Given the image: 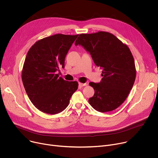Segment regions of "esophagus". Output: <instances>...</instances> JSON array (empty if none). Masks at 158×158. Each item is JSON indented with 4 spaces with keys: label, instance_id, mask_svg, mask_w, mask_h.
<instances>
[{
    "label": "esophagus",
    "instance_id": "1",
    "mask_svg": "<svg viewBox=\"0 0 158 158\" xmlns=\"http://www.w3.org/2000/svg\"><path fill=\"white\" fill-rule=\"evenodd\" d=\"M87 84L86 83H81V82H79V87H83V86H85Z\"/></svg>",
    "mask_w": 158,
    "mask_h": 158
}]
</instances>
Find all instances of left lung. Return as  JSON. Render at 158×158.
Masks as SVG:
<instances>
[{"instance_id":"left-lung-1","label":"left lung","mask_w":158,"mask_h":158,"mask_svg":"<svg viewBox=\"0 0 158 158\" xmlns=\"http://www.w3.org/2000/svg\"><path fill=\"white\" fill-rule=\"evenodd\" d=\"M91 55L95 64L102 69L99 83L90 82L94 94L89 99L96 110H113L126 100L136 79L134 57L126 45L107 32L81 34L75 42Z\"/></svg>"}]
</instances>
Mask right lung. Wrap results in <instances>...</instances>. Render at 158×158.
I'll return each mask as SVG.
<instances>
[{
	"instance_id": "add662e5",
	"label": "right lung",
	"mask_w": 158,
	"mask_h": 158,
	"mask_svg": "<svg viewBox=\"0 0 158 158\" xmlns=\"http://www.w3.org/2000/svg\"><path fill=\"white\" fill-rule=\"evenodd\" d=\"M78 35L55 34L37 41L29 50L22 80L32 103L40 111L56 114L69 105L78 88L77 81L68 82L59 74L65 56Z\"/></svg>"
}]
</instances>
